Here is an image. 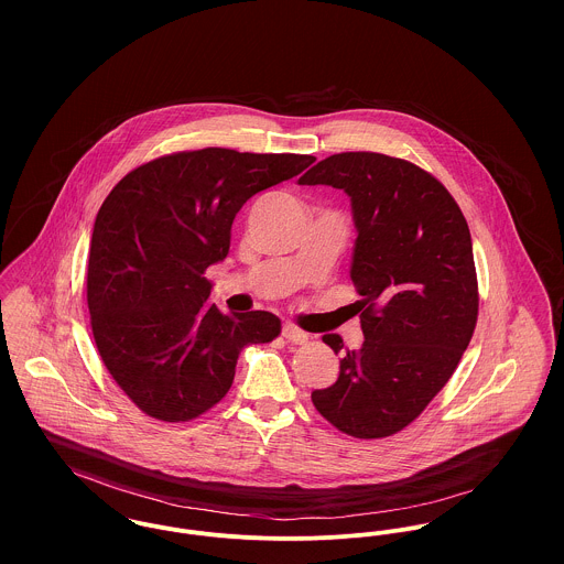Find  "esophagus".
Wrapping results in <instances>:
<instances>
[{"label":"esophagus","mask_w":564,"mask_h":564,"mask_svg":"<svg viewBox=\"0 0 564 564\" xmlns=\"http://www.w3.org/2000/svg\"><path fill=\"white\" fill-rule=\"evenodd\" d=\"M282 336H284L289 343H295V345H304V343L308 340V334H306L304 329H300L297 325H293V323H286V325L282 327Z\"/></svg>","instance_id":"1"}]
</instances>
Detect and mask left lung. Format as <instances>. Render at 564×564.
I'll return each instance as SVG.
<instances>
[{
    "label": "left lung",
    "mask_w": 564,
    "mask_h": 564,
    "mask_svg": "<svg viewBox=\"0 0 564 564\" xmlns=\"http://www.w3.org/2000/svg\"><path fill=\"white\" fill-rule=\"evenodd\" d=\"M300 184L343 188L351 199L349 275L365 334L313 403L349 436H391L447 384L474 336L480 297L467 219L434 175L376 152L334 154ZM323 343L334 354L343 347L338 334Z\"/></svg>",
    "instance_id": "1"
}]
</instances>
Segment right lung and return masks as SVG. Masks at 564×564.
<instances>
[{"label":"right lung","instance_id":"obj_1","mask_svg":"<svg viewBox=\"0 0 564 564\" xmlns=\"http://www.w3.org/2000/svg\"><path fill=\"white\" fill-rule=\"evenodd\" d=\"M315 161L177 152L137 166L104 199L86 273L90 327L108 373L145 414H204L230 391L242 347L280 334L267 311L224 315L204 273L228 256L242 204Z\"/></svg>","mask_w":564,"mask_h":564}]
</instances>
